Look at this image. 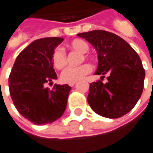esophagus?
Segmentation results:
<instances>
[{
	"label": "esophagus",
	"mask_w": 153,
	"mask_h": 153,
	"mask_svg": "<svg viewBox=\"0 0 153 153\" xmlns=\"http://www.w3.org/2000/svg\"><path fill=\"white\" fill-rule=\"evenodd\" d=\"M74 84H75V83H70L69 85H70V87H74Z\"/></svg>",
	"instance_id": "1"
}]
</instances>
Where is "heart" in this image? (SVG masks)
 Returning <instances> with one entry per match:
<instances>
[{"label": "heart", "mask_w": 153, "mask_h": 153, "mask_svg": "<svg viewBox=\"0 0 153 153\" xmlns=\"http://www.w3.org/2000/svg\"><path fill=\"white\" fill-rule=\"evenodd\" d=\"M69 47L72 50L77 51L83 54V56L80 59L81 61L89 58V56L86 54V52L89 50V46L83 39H74L70 42ZM51 63L54 68L56 70H61L66 65V55L60 47L56 48L51 54ZM91 71L92 67L88 64H83L77 67H68L61 73L60 79L64 83H75L77 81L82 79L83 77L88 74Z\"/></svg>", "instance_id": "obj_1"}]
</instances>
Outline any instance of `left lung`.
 Listing matches in <instances>:
<instances>
[{"label": "left lung", "instance_id": "obj_1", "mask_svg": "<svg viewBox=\"0 0 153 153\" xmlns=\"http://www.w3.org/2000/svg\"><path fill=\"white\" fill-rule=\"evenodd\" d=\"M96 48L98 67L95 74H108L107 82L90 83L88 102L99 115L120 118L129 112L143 90L145 70L131 46L115 33L93 30L77 34Z\"/></svg>", "mask_w": 153, "mask_h": 153}]
</instances>
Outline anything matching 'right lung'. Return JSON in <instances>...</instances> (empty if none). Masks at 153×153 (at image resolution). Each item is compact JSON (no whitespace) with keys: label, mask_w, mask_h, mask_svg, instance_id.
<instances>
[{"label":"right lung","mask_w":153,"mask_h":153,"mask_svg":"<svg viewBox=\"0 0 153 153\" xmlns=\"http://www.w3.org/2000/svg\"><path fill=\"white\" fill-rule=\"evenodd\" d=\"M61 38L33 41L16 58L9 76V88L14 105L22 116L35 125L52 123L63 115L71 89L68 84L47 88L57 75L51 63L54 49Z\"/></svg>","instance_id":"1"}]
</instances>
